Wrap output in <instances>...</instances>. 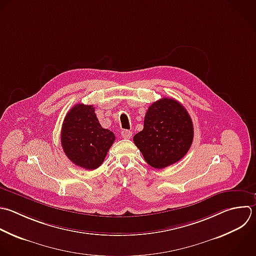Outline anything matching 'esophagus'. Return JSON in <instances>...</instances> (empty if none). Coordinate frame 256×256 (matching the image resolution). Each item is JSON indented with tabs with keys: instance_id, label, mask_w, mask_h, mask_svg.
<instances>
[{
	"instance_id": "esophagus-1",
	"label": "esophagus",
	"mask_w": 256,
	"mask_h": 256,
	"mask_svg": "<svg viewBox=\"0 0 256 256\" xmlns=\"http://www.w3.org/2000/svg\"><path fill=\"white\" fill-rule=\"evenodd\" d=\"M121 136L124 139H130L132 136V132L130 130H122L121 131Z\"/></svg>"
}]
</instances>
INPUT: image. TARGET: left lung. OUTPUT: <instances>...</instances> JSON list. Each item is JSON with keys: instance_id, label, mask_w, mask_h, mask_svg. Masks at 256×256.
<instances>
[{"instance_id": "left-lung-1", "label": "left lung", "mask_w": 256, "mask_h": 256, "mask_svg": "<svg viewBox=\"0 0 256 256\" xmlns=\"http://www.w3.org/2000/svg\"><path fill=\"white\" fill-rule=\"evenodd\" d=\"M193 134L187 110L174 99L162 98L148 108L143 130L133 137V141L150 166L162 169L186 155Z\"/></svg>"}]
</instances>
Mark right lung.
<instances>
[{"mask_svg":"<svg viewBox=\"0 0 256 256\" xmlns=\"http://www.w3.org/2000/svg\"><path fill=\"white\" fill-rule=\"evenodd\" d=\"M114 141V133L100 125L92 105L79 103L67 113L62 125L61 144L75 165L87 170L98 168Z\"/></svg>","mask_w":256,"mask_h":256,"instance_id":"obj_1","label":"right lung"}]
</instances>
